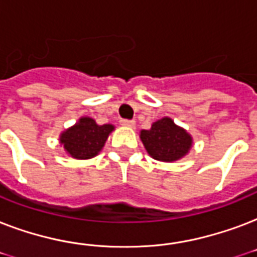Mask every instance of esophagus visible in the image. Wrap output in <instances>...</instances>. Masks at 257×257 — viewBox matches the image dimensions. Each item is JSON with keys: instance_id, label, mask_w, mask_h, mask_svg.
Segmentation results:
<instances>
[{"instance_id": "1", "label": "esophagus", "mask_w": 257, "mask_h": 257, "mask_svg": "<svg viewBox=\"0 0 257 257\" xmlns=\"http://www.w3.org/2000/svg\"><path fill=\"white\" fill-rule=\"evenodd\" d=\"M120 124L122 126H129V128H133L135 126V121L133 120H121Z\"/></svg>"}]
</instances>
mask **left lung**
<instances>
[{
    "label": "left lung",
    "instance_id": "obj_1",
    "mask_svg": "<svg viewBox=\"0 0 257 257\" xmlns=\"http://www.w3.org/2000/svg\"><path fill=\"white\" fill-rule=\"evenodd\" d=\"M140 139L149 156L163 163H173L183 159L193 145L191 135L176 125L171 117L155 121L148 131L143 129Z\"/></svg>",
    "mask_w": 257,
    "mask_h": 257
}]
</instances>
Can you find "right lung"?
<instances>
[{"mask_svg": "<svg viewBox=\"0 0 257 257\" xmlns=\"http://www.w3.org/2000/svg\"><path fill=\"white\" fill-rule=\"evenodd\" d=\"M114 125H98L94 118L84 116L74 125L60 135L61 145L68 156L77 160H88L96 157L102 151Z\"/></svg>", "mask_w": 257, "mask_h": 257, "instance_id": "right-lung-1", "label": "right lung"}]
</instances>
